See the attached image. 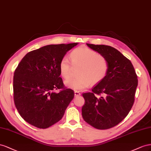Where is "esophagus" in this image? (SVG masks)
<instances>
[{
	"label": "esophagus",
	"instance_id": "obj_1",
	"mask_svg": "<svg viewBox=\"0 0 151 151\" xmlns=\"http://www.w3.org/2000/svg\"><path fill=\"white\" fill-rule=\"evenodd\" d=\"M80 95H81V93L79 92H78V91H75V96H80Z\"/></svg>",
	"mask_w": 151,
	"mask_h": 151
}]
</instances>
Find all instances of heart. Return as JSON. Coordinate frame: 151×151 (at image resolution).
I'll list each match as a JSON object with an SVG mask.
<instances>
[{"instance_id": "heart-1", "label": "heart", "mask_w": 151, "mask_h": 151, "mask_svg": "<svg viewBox=\"0 0 151 151\" xmlns=\"http://www.w3.org/2000/svg\"><path fill=\"white\" fill-rule=\"evenodd\" d=\"M70 59L71 63L67 57H63L59 63V68L61 75L68 79L71 75L72 65L80 67L77 72L78 77L65 81L66 87L76 91L85 89L91 83H99L108 71L109 66L106 59L87 47L81 46L73 50Z\"/></svg>"}]
</instances>
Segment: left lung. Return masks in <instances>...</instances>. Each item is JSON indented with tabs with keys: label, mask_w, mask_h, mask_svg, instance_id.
Wrapping results in <instances>:
<instances>
[{
	"label": "left lung",
	"mask_w": 151,
	"mask_h": 151,
	"mask_svg": "<svg viewBox=\"0 0 151 151\" xmlns=\"http://www.w3.org/2000/svg\"><path fill=\"white\" fill-rule=\"evenodd\" d=\"M104 56L108 63L105 78L82 96L85 104L82 117L92 127L106 130L125 118L133 106L138 85L137 76L131 61L114 47L87 44ZM102 94L101 98L97 95Z\"/></svg>",
	"instance_id": "left-lung-1"
}]
</instances>
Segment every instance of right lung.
<instances>
[{
    "instance_id": "1",
    "label": "right lung",
    "mask_w": 151,
    "mask_h": 151,
    "mask_svg": "<svg viewBox=\"0 0 151 151\" xmlns=\"http://www.w3.org/2000/svg\"><path fill=\"white\" fill-rule=\"evenodd\" d=\"M78 43L48 45L24 55L14 73V104L32 125L47 128L61 120L74 92L64 87L59 63ZM61 89L58 93L54 90Z\"/></svg>"
}]
</instances>
